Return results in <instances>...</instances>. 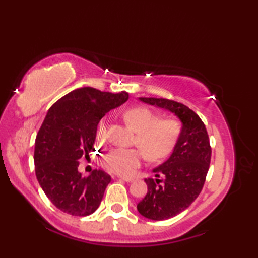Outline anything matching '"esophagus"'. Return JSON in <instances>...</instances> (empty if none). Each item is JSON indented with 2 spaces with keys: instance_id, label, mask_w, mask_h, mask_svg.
I'll list each match as a JSON object with an SVG mask.
<instances>
[{
  "instance_id": "obj_1",
  "label": "esophagus",
  "mask_w": 258,
  "mask_h": 258,
  "mask_svg": "<svg viewBox=\"0 0 258 258\" xmlns=\"http://www.w3.org/2000/svg\"><path fill=\"white\" fill-rule=\"evenodd\" d=\"M119 179H123L125 182H133L134 178L133 177H125V176H118Z\"/></svg>"
}]
</instances>
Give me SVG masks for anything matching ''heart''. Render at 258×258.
Wrapping results in <instances>:
<instances>
[{"label": "heart", "mask_w": 258, "mask_h": 258, "mask_svg": "<svg viewBox=\"0 0 258 258\" xmlns=\"http://www.w3.org/2000/svg\"><path fill=\"white\" fill-rule=\"evenodd\" d=\"M124 119L136 131L134 144L140 149H114L103 157L102 165L106 171L117 175H131L141 166L144 157L152 162H161L172 154L182 133V125L176 118H161L156 112L147 107H133L126 111ZM107 138L105 120L96 128V140Z\"/></svg>", "instance_id": "1"}]
</instances>
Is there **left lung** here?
<instances>
[{
    "mask_svg": "<svg viewBox=\"0 0 258 258\" xmlns=\"http://www.w3.org/2000/svg\"><path fill=\"white\" fill-rule=\"evenodd\" d=\"M140 100L168 109L183 123L171 157L153 169L156 177L164 179L145 178L147 194L138 204L141 215L153 221H165L185 211L202 191L212 156L210 138L199 115L184 104L167 98Z\"/></svg>",
    "mask_w": 258,
    "mask_h": 258,
    "instance_id": "1",
    "label": "left lung"
}]
</instances>
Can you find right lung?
<instances>
[{
	"instance_id": "add662e5",
	"label": "right lung",
	"mask_w": 258,
	"mask_h": 258,
	"mask_svg": "<svg viewBox=\"0 0 258 258\" xmlns=\"http://www.w3.org/2000/svg\"><path fill=\"white\" fill-rule=\"evenodd\" d=\"M128 94L93 87L74 90L48 109L35 139L36 178L54 206L73 216H87L100 206L111 176L94 169L83 177L81 157H89L104 114L127 101Z\"/></svg>"
}]
</instances>
